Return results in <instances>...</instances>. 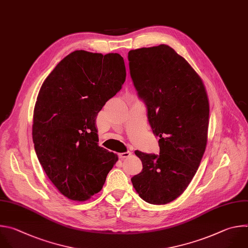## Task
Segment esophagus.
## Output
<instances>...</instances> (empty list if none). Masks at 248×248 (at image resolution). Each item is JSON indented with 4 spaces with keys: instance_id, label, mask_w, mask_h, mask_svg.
I'll return each instance as SVG.
<instances>
[{
    "instance_id": "esophagus-1",
    "label": "esophagus",
    "mask_w": 248,
    "mask_h": 248,
    "mask_svg": "<svg viewBox=\"0 0 248 248\" xmlns=\"http://www.w3.org/2000/svg\"><path fill=\"white\" fill-rule=\"evenodd\" d=\"M132 155V153L131 152H126V153H121V154H119L118 155V156H119V158H121V159H124V158H127V157H129V156H131Z\"/></svg>"
}]
</instances>
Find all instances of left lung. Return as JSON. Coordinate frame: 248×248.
<instances>
[{"instance_id":"8db88e82","label":"left lung","mask_w":248,"mask_h":248,"mask_svg":"<svg viewBox=\"0 0 248 248\" xmlns=\"http://www.w3.org/2000/svg\"><path fill=\"white\" fill-rule=\"evenodd\" d=\"M130 74L159 137V155L136 151L142 170L131 181L140 199L166 204L187 187L208 139L209 101L201 76L167 45L132 49Z\"/></svg>"}]
</instances>
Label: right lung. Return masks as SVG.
<instances>
[{
	"instance_id": "1",
	"label": "right lung",
	"mask_w": 248,
	"mask_h": 248,
	"mask_svg": "<svg viewBox=\"0 0 248 248\" xmlns=\"http://www.w3.org/2000/svg\"><path fill=\"white\" fill-rule=\"evenodd\" d=\"M126 68L119 54L75 51L44 81L33 113L38 159L58 190L74 202L100 191L117 155L98 146L95 118L121 89Z\"/></svg>"
}]
</instances>
